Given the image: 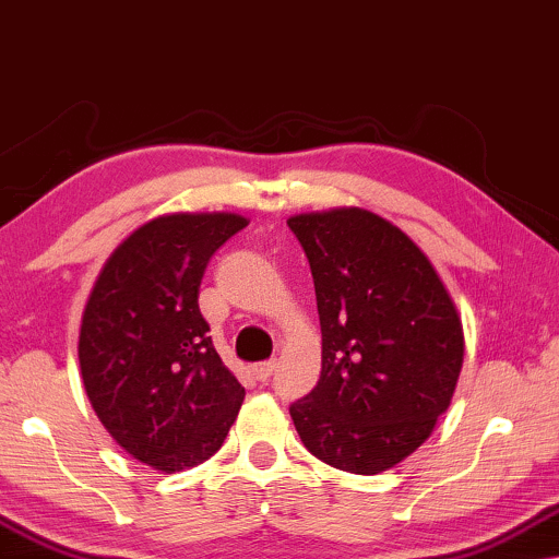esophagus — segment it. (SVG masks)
<instances>
[{"label": "esophagus", "mask_w": 559, "mask_h": 559, "mask_svg": "<svg viewBox=\"0 0 559 559\" xmlns=\"http://www.w3.org/2000/svg\"><path fill=\"white\" fill-rule=\"evenodd\" d=\"M273 372H276V361H273V359H269V361H258V365H253L255 380H261V382L271 380Z\"/></svg>", "instance_id": "obj_1"}]
</instances>
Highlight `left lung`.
Here are the masks:
<instances>
[{
  "mask_svg": "<svg viewBox=\"0 0 559 559\" xmlns=\"http://www.w3.org/2000/svg\"><path fill=\"white\" fill-rule=\"evenodd\" d=\"M288 227L309 258L321 324V377L290 418L319 461L380 474L426 443L451 405L461 317L426 253L374 212H309Z\"/></svg>",
  "mask_w": 559,
  "mask_h": 559,
  "instance_id": "8db88e82",
  "label": "left lung"
}]
</instances>
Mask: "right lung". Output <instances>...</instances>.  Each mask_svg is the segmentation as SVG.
<instances>
[{"label":"right lung","instance_id":"obj_1","mask_svg":"<svg viewBox=\"0 0 559 559\" xmlns=\"http://www.w3.org/2000/svg\"><path fill=\"white\" fill-rule=\"evenodd\" d=\"M246 225L233 212L156 217L114 250L85 304V395L116 443L164 474L217 453L246 397L198 304L210 258Z\"/></svg>","mask_w":559,"mask_h":559}]
</instances>
